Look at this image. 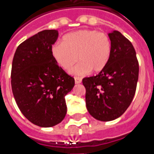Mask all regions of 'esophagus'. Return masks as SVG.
Instances as JSON below:
<instances>
[{
  "label": "esophagus",
  "instance_id": "obj_1",
  "mask_svg": "<svg viewBox=\"0 0 154 154\" xmlns=\"http://www.w3.org/2000/svg\"><path fill=\"white\" fill-rule=\"evenodd\" d=\"M82 82V78L81 77H75V83L76 84H80Z\"/></svg>",
  "mask_w": 154,
  "mask_h": 154
}]
</instances>
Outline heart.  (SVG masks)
Wrapping results in <instances>:
<instances>
[{
    "instance_id": "heart-1",
    "label": "heart",
    "mask_w": 154,
    "mask_h": 154,
    "mask_svg": "<svg viewBox=\"0 0 154 154\" xmlns=\"http://www.w3.org/2000/svg\"><path fill=\"white\" fill-rule=\"evenodd\" d=\"M51 53L56 61L64 70H70L77 76L92 70L100 72L109 63L111 55V42L106 33L95 30H80L69 33L63 38V43H55Z\"/></svg>"
}]
</instances>
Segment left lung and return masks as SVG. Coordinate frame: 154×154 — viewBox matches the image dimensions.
<instances>
[{"label": "left lung", "mask_w": 154, "mask_h": 154, "mask_svg": "<svg viewBox=\"0 0 154 154\" xmlns=\"http://www.w3.org/2000/svg\"><path fill=\"white\" fill-rule=\"evenodd\" d=\"M111 55L106 67L96 76L85 77L89 113L101 121H111L125 112L137 90L139 63L132 43L118 30L109 33Z\"/></svg>", "instance_id": "obj_1"}]
</instances>
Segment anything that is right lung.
<instances>
[{
  "mask_svg": "<svg viewBox=\"0 0 154 154\" xmlns=\"http://www.w3.org/2000/svg\"><path fill=\"white\" fill-rule=\"evenodd\" d=\"M57 38L56 30L33 35L17 47L12 63V91L17 106L29 121L43 128L64 119L65 95L75 84L52 56Z\"/></svg>",
  "mask_w": 154,
  "mask_h": 154,
  "instance_id": "right-lung-1",
  "label": "right lung"
}]
</instances>
